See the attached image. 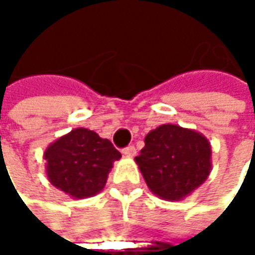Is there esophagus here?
<instances>
[{"label": "esophagus", "instance_id": "obj_1", "mask_svg": "<svg viewBox=\"0 0 255 255\" xmlns=\"http://www.w3.org/2000/svg\"><path fill=\"white\" fill-rule=\"evenodd\" d=\"M122 153L126 157H133V156L136 154V149H134V146H128V147L123 149Z\"/></svg>", "mask_w": 255, "mask_h": 255}]
</instances>
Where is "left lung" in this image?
<instances>
[{
  "label": "left lung",
  "instance_id": "8db88e82",
  "mask_svg": "<svg viewBox=\"0 0 255 255\" xmlns=\"http://www.w3.org/2000/svg\"><path fill=\"white\" fill-rule=\"evenodd\" d=\"M134 160L153 194L180 201L207 180L211 144L203 133L166 123L146 134Z\"/></svg>",
  "mask_w": 255,
  "mask_h": 255
}]
</instances>
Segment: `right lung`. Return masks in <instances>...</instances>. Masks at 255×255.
<instances>
[{
  "label": "right lung",
  "mask_w": 255,
  "mask_h": 255,
  "mask_svg": "<svg viewBox=\"0 0 255 255\" xmlns=\"http://www.w3.org/2000/svg\"><path fill=\"white\" fill-rule=\"evenodd\" d=\"M121 157L111 140L76 128L45 149V171L51 184L79 200L103 190L113 162Z\"/></svg>",
  "instance_id": "1"
}]
</instances>
